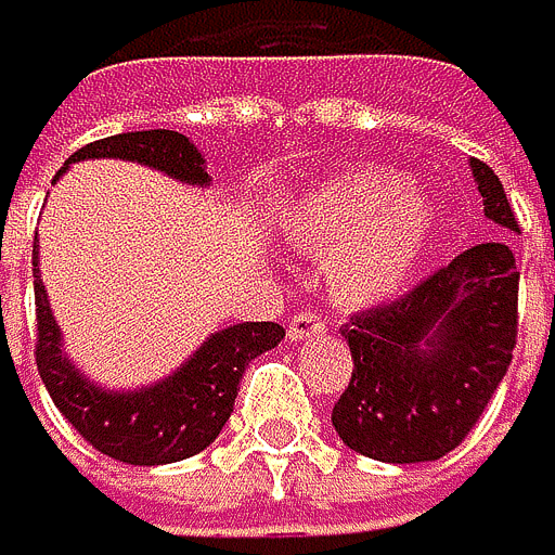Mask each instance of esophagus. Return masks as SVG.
<instances>
[{
    "label": "esophagus",
    "instance_id": "esophagus-1",
    "mask_svg": "<svg viewBox=\"0 0 555 555\" xmlns=\"http://www.w3.org/2000/svg\"><path fill=\"white\" fill-rule=\"evenodd\" d=\"M327 332V324L314 314V310H297V314L289 318V338L293 341H304V338H318Z\"/></svg>",
    "mask_w": 555,
    "mask_h": 555
}]
</instances>
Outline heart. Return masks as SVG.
<instances>
[{
  "label": "heart",
  "mask_w": 555,
  "mask_h": 555,
  "mask_svg": "<svg viewBox=\"0 0 555 555\" xmlns=\"http://www.w3.org/2000/svg\"><path fill=\"white\" fill-rule=\"evenodd\" d=\"M431 199L390 168H356L297 196L283 231L304 248H332L327 280L345 304H376L400 289L425 251Z\"/></svg>",
  "instance_id": "1"
}]
</instances>
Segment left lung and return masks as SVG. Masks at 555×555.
<instances>
[{"mask_svg": "<svg viewBox=\"0 0 555 555\" xmlns=\"http://www.w3.org/2000/svg\"><path fill=\"white\" fill-rule=\"evenodd\" d=\"M487 220L518 231L494 168L469 162ZM352 379L332 411L338 439L379 463L442 460L480 422L518 341V272L504 241L473 245L404 297L341 327Z\"/></svg>", "mask_w": 555, "mask_h": 555, "instance_id": "obj_1", "label": "left lung"}]
</instances>
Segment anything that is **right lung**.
<instances>
[{"instance_id": "right-lung-1", "label": "right lung", "mask_w": 555, "mask_h": 555, "mask_svg": "<svg viewBox=\"0 0 555 555\" xmlns=\"http://www.w3.org/2000/svg\"><path fill=\"white\" fill-rule=\"evenodd\" d=\"M86 158H127L162 168L179 182H207L199 151L176 130H130L78 147L65 162ZM37 248V237H34ZM37 266V251H34ZM34 304H37V373L48 387L54 408L72 422L82 439L109 460L130 466H162L190 460L207 449L234 411L237 383L245 365L280 345L286 335L272 321H248L217 332L179 373L138 393H109L86 383L75 365L61 356V332L51 318L48 293L34 272Z\"/></svg>"}]
</instances>
